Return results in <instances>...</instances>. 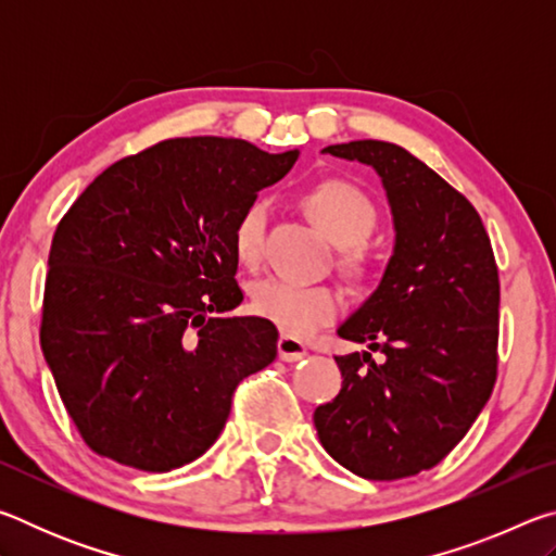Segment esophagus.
I'll return each instance as SVG.
<instances>
[{"label":"esophagus","instance_id":"obj_1","mask_svg":"<svg viewBox=\"0 0 556 556\" xmlns=\"http://www.w3.org/2000/svg\"><path fill=\"white\" fill-rule=\"evenodd\" d=\"M277 351H279L281 361L296 363V361H301V357H306V343L299 341V338H294V336H289V333H281L279 343H277Z\"/></svg>","mask_w":556,"mask_h":556}]
</instances>
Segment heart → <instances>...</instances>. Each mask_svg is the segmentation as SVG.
Returning <instances> with one entry per match:
<instances>
[{
    "mask_svg": "<svg viewBox=\"0 0 556 556\" xmlns=\"http://www.w3.org/2000/svg\"><path fill=\"white\" fill-rule=\"evenodd\" d=\"M306 211L338 248H355L375 228L378 213L372 201L361 188L326 178L308 188ZM267 201H252L244 205L232 228V250L242 265L255 267L265 252ZM341 294L331 287H304L285 279H265L252 289V308L267 321L277 324L287 333H312L316 328L333 321L341 312Z\"/></svg>",
    "mask_w": 556,
    "mask_h": 556,
    "instance_id": "b5f03b06",
    "label": "heart"
}]
</instances>
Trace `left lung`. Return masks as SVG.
<instances>
[{
    "label": "left lung",
    "instance_id": "obj_1",
    "mask_svg": "<svg viewBox=\"0 0 556 556\" xmlns=\"http://www.w3.org/2000/svg\"><path fill=\"white\" fill-rule=\"evenodd\" d=\"M324 152L380 174L397 238L380 287L338 328L384 361L336 355L343 388L316 407L314 425L355 476L397 481L441 464L495 388V255L466 195L407 149L361 139Z\"/></svg>",
    "mask_w": 556,
    "mask_h": 556
}]
</instances>
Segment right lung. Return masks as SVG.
Listing matches in <instances>:
<instances>
[{"mask_svg": "<svg viewBox=\"0 0 556 556\" xmlns=\"http://www.w3.org/2000/svg\"><path fill=\"white\" fill-rule=\"evenodd\" d=\"M299 152L178 137L108 166L53 232L41 351L98 456L139 470L191 464L235 388L277 357V328L240 306L232 228Z\"/></svg>", "mask_w": 556, "mask_h": 556, "instance_id": "add662e5", "label": "right lung"}]
</instances>
